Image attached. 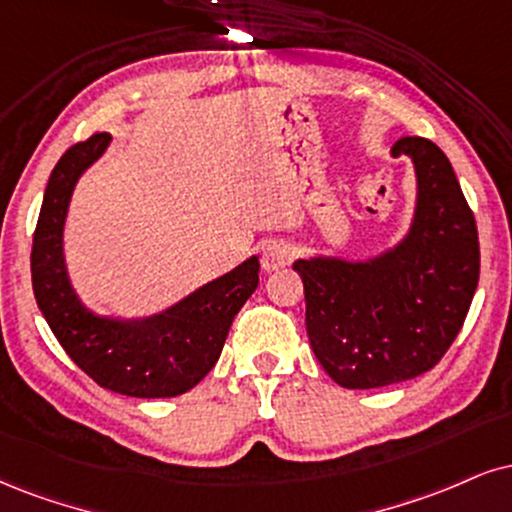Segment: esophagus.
I'll list each match as a JSON object with an SVG mask.
<instances>
[{
    "mask_svg": "<svg viewBox=\"0 0 512 512\" xmlns=\"http://www.w3.org/2000/svg\"><path fill=\"white\" fill-rule=\"evenodd\" d=\"M295 257V250L286 240H269L262 248V267L264 272H279V269L291 264Z\"/></svg>",
    "mask_w": 512,
    "mask_h": 512,
    "instance_id": "1",
    "label": "esophagus"
}]
</instances>
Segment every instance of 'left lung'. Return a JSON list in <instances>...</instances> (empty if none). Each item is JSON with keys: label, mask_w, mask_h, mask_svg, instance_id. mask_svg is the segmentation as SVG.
<instances>
[{"label": "left lung", "mask_w": 512, "mask_h": 512, "mask_svg": "<svg viewBox=\"0 0 512 512\" xmlns=\"http://www.w3.org/2000/svg\"><path fill=\"white\" fill-rule=\"evenodd\" d=\"M417 202L410 231L377 257H310L293 264L305 286V326L324 372L343 389H381L429 372L463 329L479 281L474 214L448 157L405 135Z\"/></svg>", "instance_id": "8db88e82"}]
</instances>
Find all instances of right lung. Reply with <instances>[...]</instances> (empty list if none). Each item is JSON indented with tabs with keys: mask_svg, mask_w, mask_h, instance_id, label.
<instances>
[{
	"mask_svg": "<svg viewBox=\"0 0 512 512\" xmlns=\"http://www.w3.org/2000/svg\"><path fill=\"white\" fill-rule=\"evenodd\" d=\"M109 143L112 135L95 133L54 166L30 252L33 293L66 355L102 389L133 398L181 396L217 365L233 317L260 283V260L252 255L159 315L114 319L88 310L66 269L64 224L78 178Z\"/></svg>",
	"mask_w": 512,
	"mask_h": 512,
	"instance_id": "1",
	"label": "right lung"
}]
</instances>
